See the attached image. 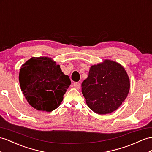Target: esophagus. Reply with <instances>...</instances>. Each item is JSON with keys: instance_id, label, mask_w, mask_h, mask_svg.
Listing matches in <instances>:
<instances>
[{"instance_id": "esophagus-1", "label": "esophagus", "mask_w": 152, "mask_h": 152, "mask_svg": "<svg viewBox=\"0 0 152 152\" xmlns=\"http://www.w3.org/2000/svg\"><path fill=\"white\" fill-rule=\"evenodd\" d=\"M73 86H74V87H75V88L77 89V90H78V89L80 88V84L79 82H75V83H74Z\"/></svg>"}]
</instances>
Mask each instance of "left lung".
Instances as JSON below:
<instances>
[{
	"instance_id": "8db88e82",
	"label": "left lung",
	"mask_w": 152,
	"mask_h": 152,
	"mask_svg": "<svg viewBox=\"0 0 152 152\" xmlns=\"http://www.w3.org/2000/svg\"><path fill=\"white\" fill-rule=\"evenodd\" d=\"M130 79L121 65L105 60L92 65L81 84V92L88 107L98 114L114 112L128 96Z\"/></svg>"
}]
</instances>
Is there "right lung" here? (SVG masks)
Segmentation results:
<instances>
[{
  "instance_id": "obj_1",
  "label": "right lung",
  "mask_w": 152,
  "mask_h": 152,
  "mask_svg": "<svg viewBox=\"0 0 152 152\" xmlns=\"http://www.w3.org/2000/svg\"><path fill=\"white\" fill-rule=\"evenodd\" d=\"M21 91L34 108L52 112L60 106L71 81L60 66L48 57H33L22 65L19 73Z\"/></svg>"
}]
</instances>
